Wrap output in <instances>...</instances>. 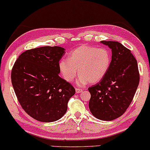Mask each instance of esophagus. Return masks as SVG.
Here are the masks:
<instances>
[{"mask_svg": "<svg viewBox=\"0 0 150 150\" xmlns=\"http://www.w3.org/2000/svg\"><path fill=\"white\" fill-rule=\"evenodd\" d=\"M82 89H78V88H76L75 89V92H76V93L77 94H79V93H81L82 92Z\"/></svg>", "mask_w": 150, "mask_h": 150, "instance_id": "1", "label": "esophagus"}]
</instances>
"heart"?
<instances>
[{
    "instance_id": "obj_1",
    "label": "heart",
    "mask_w": 150,
    "mask_h": 150,
    "mask_svg": "<svg viewBox=\"0 0 150 150\" xmlns=\"http://www.w3.org/2000/svg\"><path fill=\"white\" fill-rule=\"evenodd\" d=\"M111 63V54L104 47L82 45L68 54V58L59 61L58 68L67 82H72L78 73L77 85L83 87L89 83H97L106 76Z\"/></svg>"
}]
</instances>
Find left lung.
<instances>
[{"instance_id": "1", "label": "left lung", "mask_w": 150, "mask_h": 150, "mask_svg": "<svg viewBox=\"0 0 150 150\" xmlns=\"http://www.w3.org/2000/svg\"><path fill=\"white\" fill-rule=\"evenodd\" d=\"M111 50V63L106 76L88 88L89 108L94 117L112 120L123 114L130 106L139 85L140 75L135 58L118 42L101 41Z\"/></svg>"}]
</instances>
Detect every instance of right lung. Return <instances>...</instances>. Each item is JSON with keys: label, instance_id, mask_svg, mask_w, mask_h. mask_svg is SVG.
Instances as JSON below:
<instances>
[{"label": "right lung", "instance_id": "1", "mask_svg": "<svg viewBox=\"0 0 150 150\" xmlns=\"http://www.w3.org/2000/svg\"><path fill=\"white\" fill-rule=\"evenodd\" d=\"M65 53L60 46L27 50L12 70V84L19 102L26 113L39 121L61 118L75 93L73 86L58 75V63Z\"/></svg>", "mask_w": 150, "mask_h": 150}]
</instances>
